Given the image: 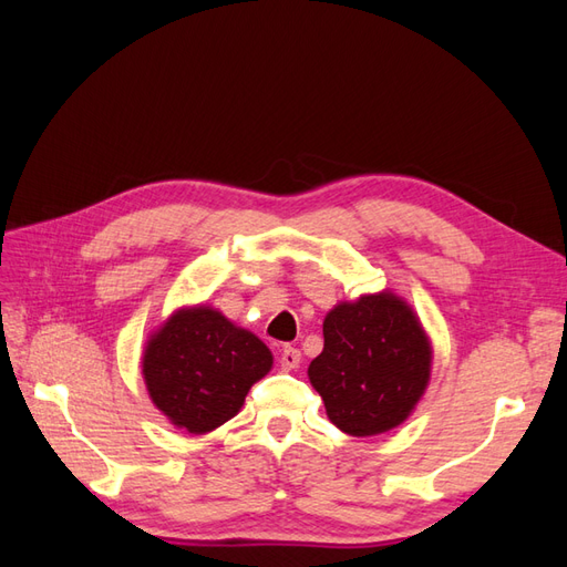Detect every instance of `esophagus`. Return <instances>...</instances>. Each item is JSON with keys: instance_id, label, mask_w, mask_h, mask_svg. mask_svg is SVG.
<instances>
[{"instance_id": "obj_1", "label": "esophagus", "mask_w": 567, "mask_h": 567, "mask_svg": "<svg viewBox=\"0 0 567 567\" xmlns=\"http://www.w3.org/2000/svg\"><path fill=\"white\" fill-rule=\"evenodd\" d=\"M300 359H302V354H300V350H298V348H290V346H286V348L281 350L279 364H281V369L290 371V369H298V367H300Z\"/></svg>"}]
</instances>
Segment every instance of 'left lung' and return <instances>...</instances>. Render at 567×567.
Returning <instances> with one entry per match:
<instances>
[{"label":"left lung","mask_w":567,"mask_h":567,"mask_svg":"<svg viewBox=\"0 0 567 567\" xmlns=\"http://www.w3.org/2000/svg\"><path fill=\"white\" fill-rule=\"evenodd\" d=\"M433 346L419 315L392 290L342 300L323 319V350L307 375L326 416L352 437L404 423L431 383Z\"/></svg>","instance_id":"obj_1"}]
</instances>
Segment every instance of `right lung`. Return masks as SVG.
Listing matches in <instances>:
<instances>
[{"mask_svg": "<svg viewBox=\"0 0 567 567\" xmlns=\"http://www.w3.org/2000/svg\"><path fill=\"white\" fill-rule=\"evenodd\" d=\"M274 357L252 331L210 305L179 307L146 340L142 375L151 402L175 427L205 435L241 411Z\"/></svg>", "mask_w": 567, "mask_h": 567, "instance_id": "right-lung-1", "label": "right lung"}]
</instances>
